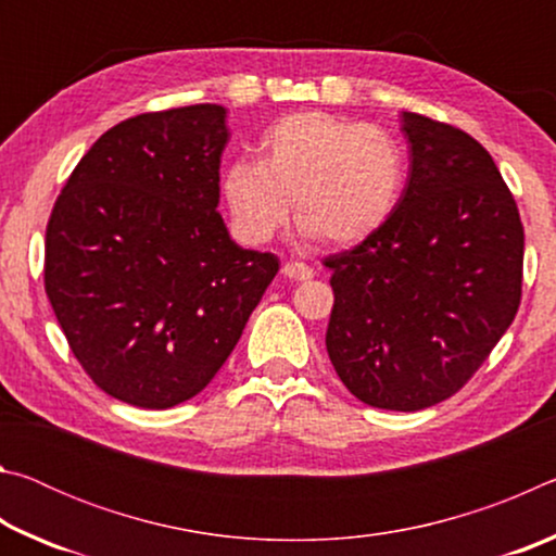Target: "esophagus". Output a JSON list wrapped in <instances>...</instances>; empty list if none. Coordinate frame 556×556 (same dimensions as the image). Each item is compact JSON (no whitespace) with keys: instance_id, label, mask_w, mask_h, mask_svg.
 <instances>
[{"instance_id":"obj_1","label":"esophagus","mask_w":556,"mask_h":556,"mask_svg":"<svg viewBox=\"0 0 556 556\" xmlns=\"http://www.w3.org/2000/svg\"><path fill=\"white\" fill-rule=\"evenodd\" d=\"M281 271H285V277L294 279V281H306V279H312L316 275L314 267H308L306 262H299V260L287 262V265L281 267Z\"/></svg>"}]
</instances>
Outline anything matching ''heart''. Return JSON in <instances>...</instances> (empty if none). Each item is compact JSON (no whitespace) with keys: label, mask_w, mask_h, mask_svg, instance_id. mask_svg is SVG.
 I'll use <instances>...</instances> for the list:
<instances>
[{"label":"heart","mask_w":556,"mask_h":556,"mask_svg":"<svg viewBox=\"0 0 556 556\" xmlns=\"http://www.w3.org/2000/svg\"><path fill=\"white\" fill-rule=\"evenodd\" d=\"M407 186V154L388 129L296 112L260 139L257 159H238L223 174L232 228L244 242H267L289 218L318 242L355 244L392 218Z\"/></svg>","instance_id":"b5f03b06"}]
</instances>
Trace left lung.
Returning <instances> with one entry per match:
<instances>
[{
    "label": "left lung",
    "mask_w": 556,
    "mask_h": 556,
    "mask_svg": "<svg viewBox=\"0 0 556 556\" xmlns=\"http://www.w3.org/2000/svg\"><path fill=\"white\" fill-rule=\"evenodd\" d=\"M409 176L392 218L328 255L326 351L370 407L417 412L473 378L522 296L525 230L493 156L466 135L402 112Z\"/></svg>",
    "instance_id": "1"
}]
</instances>
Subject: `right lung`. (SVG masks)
<instances>
[{"instance_id":"right-lung-1","label":"right lung","mask_w":556,"mask_h":556,"mask_svg":"<svg viewBox=\"0 0 556 556\" xmlns=\"http://www.w3.org/2000/svg\"><path fill=\"white\" fill-rule=\"evenodd\" d=\"M225 108L144 112L108 129L46 225L43 287L75 361L144 409L199 394L279 271L225 228Z\"/></svg>"}]
</instances>
